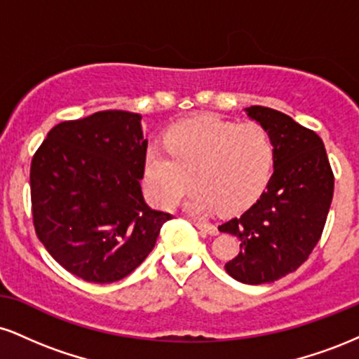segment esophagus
<instances>
[{
    "label": "esophagus",
    "instance_id": "esophagus-1",
    "mask_svg": "<svg viewBox=\"0 0 359 359\" xmlns=\"http://www.w3.org/2000/svg\"><path fill=\"white\" fill-rule=\"evenodd\" d=\"M194 226H196L199 231H203L205 234H211V236H216L217 234V228L216 226L209 224V222H204V221H194Z\"/></svg>",
    "mask_w": 359,
    "mask_h": 359
}]
</instances>
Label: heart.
<instances>
[{
	"instance_id": "heart-1",
	"label": "heart",
	"mask_w": 359,
	"mask_h": 359,
	"mask_svg": "<svg viewBox=\"0 0 359 359\" xmlns=\"http://www.w3.org/2000/svg\"><path fill=\"white\" fill-rule=\"evenodd\" d=\"M273 158V142L263 126L208 116L175 126L167 147L151 143L143 180L151 201L163 208L179 203L196 182L199 189L185 203L189 211L234 212L265 189Z\"/></svg>"
}]
</instances>
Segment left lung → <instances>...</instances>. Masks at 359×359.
Instances as JSON below:
<instances>
[{
  "instance_id": "8db88e82",
  "label": "left lung",
  "mask_w": 359,
  "mask_h": 359,
  "mask_svg": "<svg viewBox=\"0 0 359 359\" xmlns=\"http://www.w3.org/2000/svg\"><path fill=\"white\" fill-rule=\"evenodd\" d=\"M245 111L270 133L273 174L257 203L219 231L240 240L226 271L241 283L262 285L295 271L312 253L331 208L334 175L314 131L265 106Z\"/></svg>"
}]
</instances>
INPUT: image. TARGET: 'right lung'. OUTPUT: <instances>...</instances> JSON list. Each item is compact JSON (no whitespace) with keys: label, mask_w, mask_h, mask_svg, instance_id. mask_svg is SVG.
I'll return each instance as SVG.
<instances>
[{"label":"right lung","mask_w":359,"mask_h":359,"mask_svg":"<svg viewBox=\"0 0 359 359\" xmlns=\"http://www.w3.org/2000/svg\"><path fill=\"white\" fill-rule=\"evenodd\" d=\"M147 145L142 114L111 109L59 123L34 155L36 236L57 263L86 282L113 283L130 275L170 219L143 199Z\"/></svg>","instance_id":"add662e5"}]
</instances>
